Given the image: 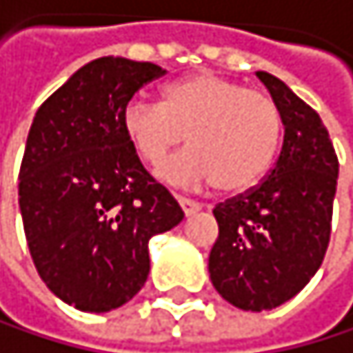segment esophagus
Instances as JSON below:
<instances>
[{"mask_svg": "<svg viewBox=\"0 0 353 353\" xmlns=\"http://www.w3.org/2000/svg\"><path fill=\"white\" fill-rule=\"evenodd\" d=\"M179 205H181V209L185 215H192V213L200 211V205L194 203V200H190V198H179Z\"/></svg>", "mask_w": 353, "mask_h": 353, "instance_id": "34e87169", "label": "esophagus"}]
</instances>
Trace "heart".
I'll use <instances>...</instances> for the list:
<instances>
[{
    "instance_id": "b5f03b06",
    "label": "heart",
    "mask_w": 353,
    "mask_h": 353,
    "mask_svg": "<svg viewBox=\"0 0 353 353\" xmlns=\"http://www.w3.org/2000/svg\"><path fill=\"white\" fill-rule=\"evenodd\" d=\"M123 129L146 163L161 161L185 140L192 144L157 168L163 183L243 192L270 170L283 131L278 105L261 90L213 73H198L163 90V101L131 99Z\"/></svg>"
}]
</instances>
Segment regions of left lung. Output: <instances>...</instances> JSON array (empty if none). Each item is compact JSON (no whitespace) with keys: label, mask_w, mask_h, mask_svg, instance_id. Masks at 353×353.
<instances>
[{"label":"left lung","mask_w":353,"mask_h":353,"mask_svg":"<svg viewBox=\"0 0 353 353\" xmlns=\"http://www.w3.org/2000/svg\"><path fill=\"white\" fill-rule=\"evenodd\" d=\"M285 127L283 148L259 188L213 209L220 226L211 283L241 310H272L298 295L330 241L339 159L319 114L278 77L256 70Z\"/></svg>","instance_id":"left-lung-1"}]
</instances>
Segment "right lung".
<instances>
[{
    "mask_svg": "<svg viewBox=\"0 0 353 353\" xmlns=\"http://www.w3.org/2000/svg\"><path fill=\"white\" fill-rule=\"evenodd\" d=\"M165 70L99 58L38 108L19 172V207L34 265L68 306L108 313L138 293L148 239L183 211L150 176L123 129L131 97Z\"/></svg>",
    "mask_w": 353,
    "mask_h": 353,
    "instance_id": "1",
    "label": "right lung"
}]
</instances>
